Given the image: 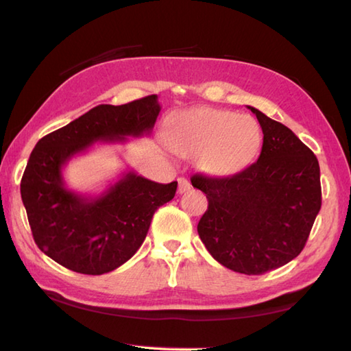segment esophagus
Here are the masks:
<instances>
[{
    "instance_id": "esophagus-1",
    "label": "esophagus",
    "mask_w": 351,
    "mask_h": 351,
    "mask_svg": "<svg viewBox=\"0 0 351 351\" xmlns=\"http://www.w3.org/2000/svg\"><path fill=\"white\" fill-rule=\"evenodd\" d=\"M190 189H191V184L189 180H185V178H180V180H178V193H180V195L189 191Z\"/></svg>"
}]
</instances>
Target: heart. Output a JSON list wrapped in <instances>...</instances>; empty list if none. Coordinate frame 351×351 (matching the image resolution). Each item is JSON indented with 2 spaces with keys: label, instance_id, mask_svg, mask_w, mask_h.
I'll return each instance as SVG.
<instances>
[{
  "label": "heart",
  "instance_id": "b5f03b06",
  "mask_svg": "<svg viewBox=\"0 0 351 351\" xmlns=\"http://www.w3.org/2000/svg\"><path fill=\"white\" fill-rule=\"evenodd\" d=\"M167 143L181 156H196L208 175L229 176L255 158L263 132L252 116L199 107L182 111L170 123Z\"/></svg>",
  "mask_w": 351,
  "mask_h": 351
}]
</instances>
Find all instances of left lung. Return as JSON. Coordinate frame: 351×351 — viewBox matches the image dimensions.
Listing matches in <instances>:
<instances>
[{
  "instance_id": "obj_1",
  "label": "left lung",
  "mask_w": 351,
  "mask_h": 351,
  "mask_svg": "<svg viewBox=\"0 0 351 351\" xmlns=\"http://www.w3.org/2000/svg\"><path fill=\"white\" fill-rule=\"evenodd\" d=\"M263 128L259 158L228 178L193 175L208 210L197 232L208 252L229 270L263 274L303 250L322 208L314 152L287 128L249 107Z\"/></svg>"
}]
</instances>
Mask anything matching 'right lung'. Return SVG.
<instances>
[{
	"mask_svg": "<svg viewBox=\"0 0 351 351\" xmlns=\"http://www.w3.org/2000/svg\"><path fill=\"white\" fill-rule=\"evenodd\" d=\"M158 96L123 106L102 104L37 141L21 197L33 238L45 255L83 274L116 270L143 244L154 213L175 197L178 182L158 184L126 171L99 196H83L63 181V167L96 141L123 143L152 131Z\"/></svg>",
	"mask_w": 351,
	"mask_h": 351,
	"instance_id": "add662e5",
	"label": "right lung"
}]
</instances>
